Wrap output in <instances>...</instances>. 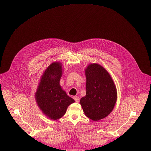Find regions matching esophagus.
Returning a JSON list of instances; mask_svg holds the SVG:
<instances>
[{"instance_id": "1", "label": "esophagus", "mask_w": 151, "mask_h": 151, "mask_svg": "<svg viewBox=\"0 0 151 151\" xmlns=\"http://www.w3.org/2000/svg\"><path fill=\"white\" fill-rule=\"evenodd\" d=\"M74 99L77 102H80V98L78 96H74Z\"/></svg>"}]
</instances>
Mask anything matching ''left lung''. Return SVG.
I'll list each match as a JSON object with an SVG mask.
<instances>
[{
	"label": "left lung",
	"instance_id": "8db88e82",
	"mask_svg": "<svg viewBox=\"0 0 151 151\" xmlns=\"http://www.w3.org/2000/svg\"><path fill=\"white\" fill-rule=\"evenodd\" d=\"M86 95L80 104L86 117L93 121L105 118L117 100V91L108 71L101 65L91 64L86 69Z\"/></svg>",
	"mask_w": 151,
	"mask_h": 151
}]
</instances>
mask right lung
Listing matches in <instances>:
<instances>
[{
  "label": "right lung",
  "mask_w": 151,
  "mask_h": 151,
  "mask_svg": "<svg viewBox=\"0 0 151 151\" xmlns=\"http://www.w3.org/2000/svg\"><path fill=\"white\" fill-rule=\"evenodd\" d=\"M62 67L53 63L45 70L35 93L38 106L43 113L52 120L61 118L67 107L75 101L68 96L60 86Z\"/></svg>",
  "instance_id": "1"
}]
</instances>
